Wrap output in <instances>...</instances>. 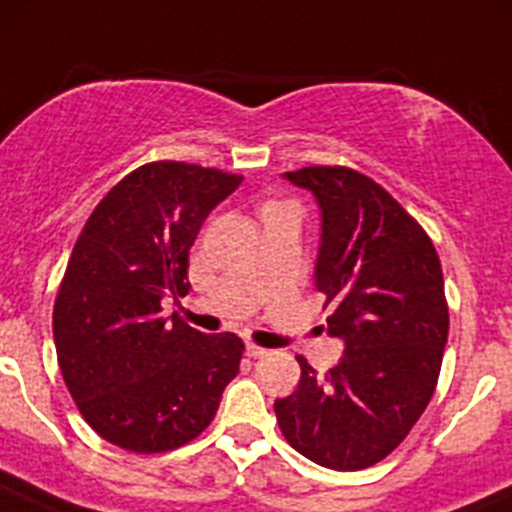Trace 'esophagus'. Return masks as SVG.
Segmentation results:
<instances>
[{"mask_svg": "<svg viewBox=\"0 0 512 512\" xmlns=\"http://www.w3.org/2000/svg\"><path fill=\"white\" fill-rule=\"evenodd\" d=\"M245 352H247V356H252V359H260V356H265V354H267V349L257 347V344H247Z\"/></svg>", "mask_w": 512, "mask_h": 512, "instance_id": "obj_1", "label": "esophagus"}]
</instances>
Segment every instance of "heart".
Masks as SVG:
<instances>
[{"mask_svg": "<svg viewBox=\"0 0 512 512\" xmlns=\"http://www.w3.org/2000/svg\"><path fill=\"white\" fill-rule=\"evenodd\" d=\"M272 205H275V203H272ZM272 205H267V208H272Z\"/></svg>", "mask_w": 512, "mask_h": 512, "instance_id": "obj_1", "label": "heart"}]
</instances>
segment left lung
Wrapping results in <instances>:
<instances>
[{
  "instance_id": "1",
  "label": "left lung",
  "mask_w": 512,
  "mask_h": 512,
  "mask_svg": "<svg viewBox=\"0 0 512 512\" xmlns=\"http://www.w3.org/2000/svg\"><path fill=\"white\" fill-rule=\"evenodd\" d=\"M322 210L314 285L344 356L319 376L304 356L299 384L275 401L294 451L332 471L384 461L436 391L448 342L441 260L421 225L364 173L309 165L285 173Z\"/></svg>"
}]
</instances>
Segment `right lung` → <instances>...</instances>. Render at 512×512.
<instances>
[{
    "mask_svg": "<svg viewBox=\"0 0 512 512\" xmlns=\"http://www.w3.org/2000/svg\"><path fill=\"white\" fill-rule=\"evenodd\" d=\"M240 183L218 168L146 163L108 190L76 240L54 302L56 356L81 416L113 446H185L240 371V337L203 334L160 307L188 294L200 225Z\"/></svg>",
    "mask_w": 512,
    "mask_h": 512,
    "instance_id": "right-lung-1",
    "label": "right lung"
}]
</instances>
